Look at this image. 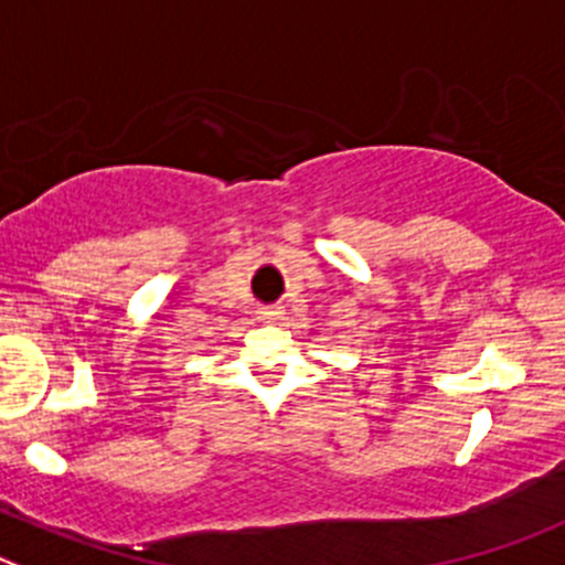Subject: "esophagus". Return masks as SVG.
<instances>
[{
    "mask_svg": "<svg viewBox=\"0 0 565 565\" xmlns=\"http://www.w3.org/2000/svg\"><path fill=\"white\" fill-rule=\"evenodd\" d=\"M262 318H265V320L281 318V309H265V312H262Z\"/></svg>",
    "mask_w": 565,
    "mask_h": 565,
    "instance_id": "1",
    "label": "esophagus"
}]
</instances>
